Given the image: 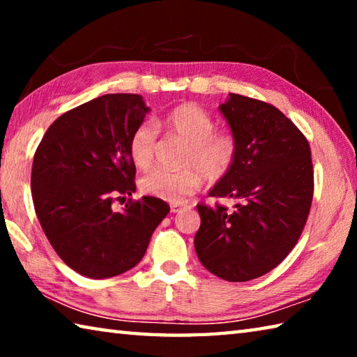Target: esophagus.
<instances>
[{
	"mask_svg": "<svg viewBox=\"0 0 357 357\" xmlns=\"http://www.w3.org/2000/svg\"><path fill=\"white\" fill-rule=\"evenodd\" d=\"M185 206V204H172V213H179L181 209H183Z\"/></svg>",
	"mask_w": 357,
	"mask_h": 357,
	"instance_id": "esophagus-1",
	"label": "esophagus"
}]
</instances>
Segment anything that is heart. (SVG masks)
Listing matches in <instances>:
<instances>
[{
	"label": "heart",
	"mask_w": 357,
	"mask_h": 357,
	"mask_svg": "<svg viewBox=\"0 0 357 357\" xmlns=\"http://www.w3.org/2000/svg\"><path fill=\"white\" fill-rule=\"evenodd\" d=\"M167 128L185 143L181 170L154 168L140 181L144 193L160 200L179 203L200 187L203 176L217 183L227 176L236 159V138L215 130L213 116L197 104H183L167 114ZM159 129L144 121L130 137L129 153L138 168H148L154 160Z\"/></svg>",
	"instance_id": "b5f03b06"
}]
</instances>
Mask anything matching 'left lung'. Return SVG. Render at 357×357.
<instances>
[{
	"label": "left lung",
	"instance_id": "left-lung-1",
	"mask_svg": "<svg viewBox=\"0 0 357 357\" xmlns=\"http://www.w3.org/2000/svg\"><path fill=\"white\" fill-rule=\"evenodd\" d=\"M220 112L236 138L231 170L209 197L233 198V211L197 204L198 259L228 282H247L287 258L305 227L313 198V165L304 134L279 108L229 94Z\"/></svg>",
	"mask_w": 357,
	"mask_h": 357
}]
</instances>
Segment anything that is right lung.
Here are the masks:
<instances>
[{"instance_id": "add662e5", "label": "right lung", "mask_w": 357, "mask_h": 357, "mask_svg": "<svg viewBox=\"0 0 357 357\" xmlns=\"http://www.w3.org/2000/svg\"><path fill=\"white\" fill-rule=\"evenodd\" d=\"M149 108L138 94H105L61 114L36 149V215L63 261L89 279H108L140 263L157 225L170 213L160 198L135 192L130 137ZM121 198V197H118Z\"/></svg>"}]
</instances>
